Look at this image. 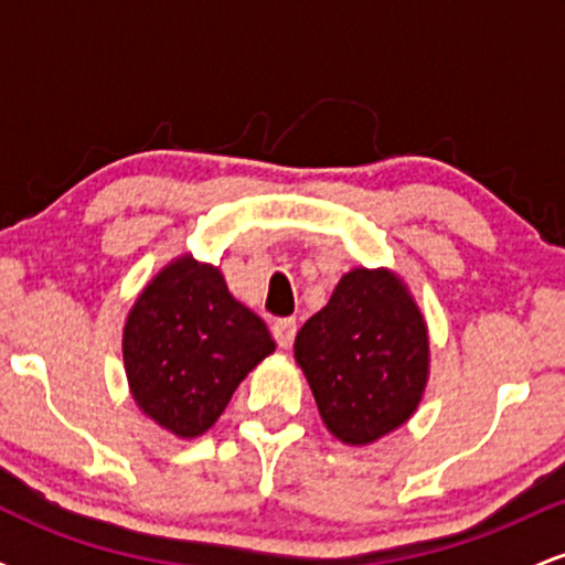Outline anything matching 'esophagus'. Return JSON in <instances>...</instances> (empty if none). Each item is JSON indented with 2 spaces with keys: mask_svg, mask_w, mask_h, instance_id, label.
I'll return each mask as SVG.
<instances>
[{
  "mask_svg": "<svg viewBox=\"0 0 565 565\" xmlns=\"http://www.w3.org/2000/svg\"><path fill=\"white\" fill-rule=\"evenodd\" d=\"M297 334V321L295 319H278L274 321V337L278 342V348H291Z\"/></svg>",
  "mask_w": 565,
  "mask_h": 565,
  "instance_id": "obj_1",
  "label": "esophagus"
}]
</instances>
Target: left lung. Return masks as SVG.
Returning <instances> with one entry per match:
<instances>
[{
    "label": "left lung",
    "mask_w": 565,
    "mask_h": 565,
    "mask_svg": "<svg viewBox=\"0 0 565 565\" xmlns=\"http://www.w3.org/2000/svg\"><path fill=\"white\" fill-rule=\"evenodd\" d=\"M295 359L323 425L345 444H372L404 425L423 398V313L387 270H350L327 308L302 323Z\"/></svg>",
    "instance_id": "left-lung-1"
}]
</instances>
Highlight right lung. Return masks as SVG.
I'll return each mask as SVG.
<instances>
[{
	"label": "right lung",
	"instance_id": "right-lung-1",
	"mask_svg": "<svg viewBox=\"0 0 565 565\" xmlns=\"http://www.w3.org/2000/svg\"><path fill=\"white\" fill-rule=\"evenodd\" d=\"M274 348L260 316L233 300L217 268L193 257L148 284L125 327L135 401L183 438L210 430L238 382Z\"/></svg>",
	"mask_w": 565,
	"mask_h": 565
}]
</instances>
